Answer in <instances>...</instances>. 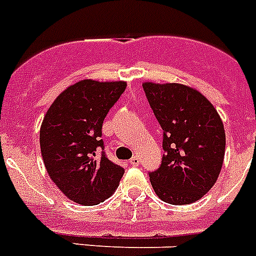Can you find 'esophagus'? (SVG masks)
<instances>
[{"label":"esophagus","instance_id":"obj_1","mask_svg":"<svg viewBox=\"0 0 256 256\" xmlns=\"http://www.w3.org/2000/svg\"><path fill=\"white\" fill-rule=\"evenodd\" d=\"M139 162H140V160H139L138 156H134V158H130V164H132V166H138Z\"/></svg>","mask_w":256,"mask_h":256}]
</instances>
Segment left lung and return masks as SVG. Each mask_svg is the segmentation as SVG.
<instances>
[{"label": "left lung", "mask_w": 256, "mask_h": 256, "mask_svg": "<svg viewBox=\"0 0 256 256\" xmlns=\"http://www.w3.org/2000/svg\"><path fill=\"white\" fill-rule=\"evenodd\" d=\"M162 128L160 168L150 172L152 188L169 204H190L218 181L225 154V130L218 110L200 92L178 83H143Z\"/></svg>", "instance_id": "1"}]
</instances>
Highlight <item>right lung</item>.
Returning <instances> with one entry per match:
<instances>
[{
    "label": "right lung",
    "instance_id": "1",
    "mask_svg": "<svg viewBox=\"0 0 256 256\" xmlns=\"http://www.w3.org/2000/svg\"><path fill=\"white\" fill-rule=\"evenodd\" d=\"M124 90L126 82L80 80L60 94L42 120L45 168L57 188L78 204L108 199L124 176V169L105 154L102 128Z\"/></svg>",
    "mask_w": 256,
    "mask_h": 256
}]
</instances>
